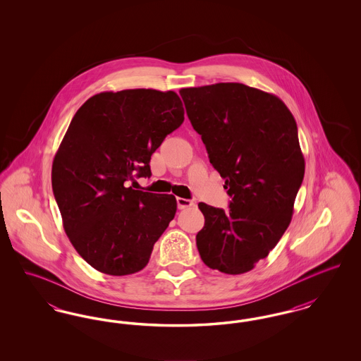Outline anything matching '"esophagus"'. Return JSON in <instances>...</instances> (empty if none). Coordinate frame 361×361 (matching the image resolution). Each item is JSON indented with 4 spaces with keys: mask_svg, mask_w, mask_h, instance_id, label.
Masks as SVG:
<instances>
[{
    "mask_svg": "<svg viewBox=\"0 0 361 361\" xmlns=\"http://www.w3.org/2000/svg\"><path fill=\"white\" fill-rule=\"evenodd\" d=\"M193 206V202L189 200V199H184V197H177V207L180 209H184V208H188V207Z\"/></svg>",
    "mask_w": 361,
    "mask_h": 361,
    "instance_id": "34e87169",
    "label": "esophagus"
}]
</instances>
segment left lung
Returning <instances> with one entry per match:
<instances>
[{
  "label": "left lung",
  "instance_id": "obj_1",
  "mask_svg": "<svg viewBox=\"0 0 361 361\" xmlns=\"http://www.w3.org/2000/svg\"><path fill=\"white\" fill-rule=\"evenodd\" d=\"M180 94L231 197L228 211L199 203L204 227L197 250L211 269L249 272L291 224L305 176L296 121L277 96L238 82L183 87Z\"/></svg>",
  "mask_w": 361,
  "mask_h": 361
}]
</instances>
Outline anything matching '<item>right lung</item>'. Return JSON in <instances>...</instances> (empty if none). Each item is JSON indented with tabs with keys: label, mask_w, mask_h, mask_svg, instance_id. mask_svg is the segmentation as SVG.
I'll return each instance as SVG.
<instances>
[{
	"label": "right lung",
	"mask_w": 361,
	"mask_h": 361,
	"mask_svg": "<svg viewBox=\"0 0 361 361\" xmlns=\"http://www.w3.org/2000/svg\"><path fill=\"white\" fill-rule=\"evenodd\" d=\"M183 121L172 90L102 92L75 112L54 157L52 192L71 245L99 272L142 271L174 218L173 195L128 185L152 176V154Z\"/></svg>",
	"instance_id": "1"
}]
</instances>
